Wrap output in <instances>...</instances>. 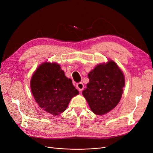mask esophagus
I'll use <instances>...</instances> for the list:
<instances>
[{"label": "esophagus", "mask_w": 153, "mask_h": 153, "mask_svg": "<svg viewBox=\"0 0 153 153\" xmlns=\"http://www.w3.org/2000/svg\"><path fill=\"white\" fill-rule=\"evenodd\" d=\"M76 87H77V89L79 90V92H81V91H82L84 86V84L82 82H79L76 84Z\"/></svg>", "instance_id": "34e87169"}]
</instances>
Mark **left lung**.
Listing matches in <instances>:
<instances>
[{"label": "left lung", "instance_id": "left-lung-1", "mask_svg": "<svg viewBox=\"0 0 153 153\" xmlns=\"http://www.w3.org/2000/svg\"><path fill=\"white\" fill-rule=\"evenodd\" d=\"M89 82L82 94L94 114H104L120 101L124 87V77L116 64L109 61L99 64L88 74Z\"/></svg>", "mask_w": 153, "mask_h": 153}]
</instances>
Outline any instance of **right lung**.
<instances>
[{
  "label": "right lung",
  "instance_id": "obj_1",
  "mask_svg": "<svg viewBox=\"0 0 153 153\" xmlns=\"http://www.w3.org/2000/svg\"><path fill=\"white\" fill-rule=\"evenodd\" d=\"M30 88L40 107L53 115L64 112L71 99L79 94L71 79L56 63L40 65L32 77Z\"/></svg>",
  "mask_w": 153,
  "mask_h": 153
}]
</instances>
